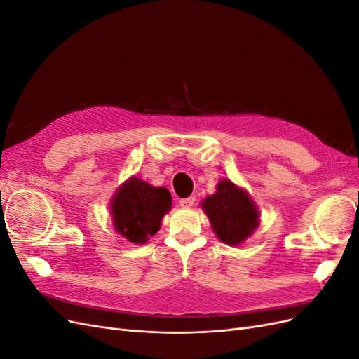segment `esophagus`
Here are the masks:
<instances>
[{
    "label": "esophagus",
    "mask_w": 359,
    "mask_h": 359,
    "mask_svg": "<svg viewBox=\"0 0 359 359\" xmlns=\"http://www.w3.org/2000/svg\"><path fill=\"white\" fill-rule=\"evenodd\" d=\"M193 203H194V198H193V196L186 198V199H181V201H180V205L182 206V208H191Z\"/></svg>",
    "instance_id": "esophagus-1"
}]
</instances>
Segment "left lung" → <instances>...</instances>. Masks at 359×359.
<instances>
[{
	"label": "left lung",
	"instance_id": "1",
	"mask_svg": "<svg viewBox=\"0 0 359 359\" xmlns=\"http://www.w3.org/2000/svg\"><path fill=\"white\" fill-rule=\"evenodd\" d=\"M214 233L227 245L243 244L252 236L260 223V212L248 191L223 178L215 186V193L201 202Z\"/></svg>",
	"mask_w": 359,
	"mask_h": 359
}]
</instances>
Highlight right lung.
<instances>
[{
  "label": "right lung",
  "instance_id": "obj_1",
  "mask_svg": "<svg viewBox=\"0 0 359 359\" xmlns=\"http://www.w3.org/2000/svg\"><path fill=\"white\" fill-rule=\"evenodd\" d=\"M109 206L114 229L128 243L145 244L160 231L172 196L166 187H154L133 175L116 189Z\"/></svg>",
  "mask_w": 359,
  "mask_h": 359
}]
</instances>
